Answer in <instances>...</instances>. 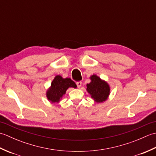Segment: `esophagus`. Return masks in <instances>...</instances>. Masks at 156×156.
<instances>
[{
    "label": "esophagus",
    "mask_w": 156,
    "mask_h": 156,
    "mask_svg": "<svg viewBox=\"0 0 156 156\" xmlns=\"http://www.w3.org/2000/svg\"><path fill=\"white\" fill-rule=\"evenodd\" d=\"M76 85H77L78 88H80L82 87V82H76Z\"/></svg>",
    "instance_id": "esophagus-1"
}]
</instances>
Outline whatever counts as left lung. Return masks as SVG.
I'll return each instance as SVG.
<instances>
[{
	"instance_id": "8db88e82",
	"label": "left lung",
	"mask_w": 156,
	"mask_h": 156,
	"mask_svg": "<svg viewBox=\"0 0 156 156\" xmlns=\"http://www.w3.org/2000/svg\"><path fill=\"white\" fill-rule=\"evenodd\" d=\"M90 78L91 82L87 84V90L91 98L98 103L107 101L111 90L108 84L96 74L92 75Z\"/></svg>"
}]
</instances>
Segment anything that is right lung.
I'll return each instance as SVG.
<instances>
[{
    "mask_svg": "<svg viewBox=\"0 0 156 156\" xmlns=\"http://www.w3.org/2000/svg\"><path fill=\"white\" fill-rule=\"evenodd\" d=\"M71 87L76 88L77 86L70 78H63L59 75L55 76L51 82L50 87L46 92V97L48 100L51 103H55V102L58 103L63 96L66 94L68 88Z\"/></svg>",
    "mask_w": 156,
    "mask_h": 156,
    "instance_id": "1",
    "label": "right lung"
}]
</instances>
